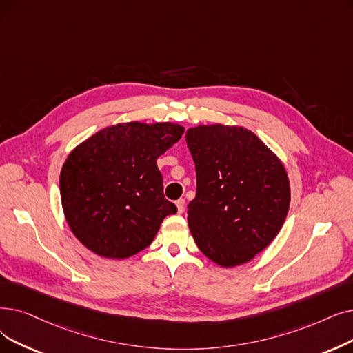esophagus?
Segmentation results:
<instances>
[{"label": "esophagus", "instance_id": "obj_1", "mask_svg": "<svg viewBox=\"0 0 353 353\" xmlns=\"http://www.w3.org/2000/svg\"><path fill=\"white\" fill-rule=\"evenodd\" d=\"M176 206H177V213L181 214L183 210H185V199H179V201H176Z\"/></svg>", "mask_w": 353, "mask_h": 353}]
</instances>
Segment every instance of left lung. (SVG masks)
<instances>
[{"instance_id": "8db88e82", "label": "left lung", "mask_w": 353, "mask_h": 353, "mask_svg": "<svg viewBox=\"0 0 353 353\" xmlns=\"http://www.w3.org/2000/svg\"><path fill=\"white\" fill-rule=\"evenodd\" d=\"M186 143L196 165V197L188 210L196 245L225 268L251 261L287 218L290 183L281 160L236 125L189 128Z\"/></svg>"}]
</instances>
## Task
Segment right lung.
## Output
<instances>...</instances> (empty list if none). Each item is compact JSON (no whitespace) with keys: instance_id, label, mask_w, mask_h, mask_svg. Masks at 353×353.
<instances>
[{"instance_id":"add662e5","label":"right lung","mask_w":353,"mask_h":353,"mask_svg":"<svg viewBox=\"0 0 353 353\" xmlns=\"http://www.w3.org/2000/svg\"><path fill=\"white\" fill-rule=\"evenodd\" d=\"M185 128L173 122H124L106 127L70 151L60 172V197L73 235L103 258L143 251L167 214L157 159Z\"/></svg>"}]
</instances>
